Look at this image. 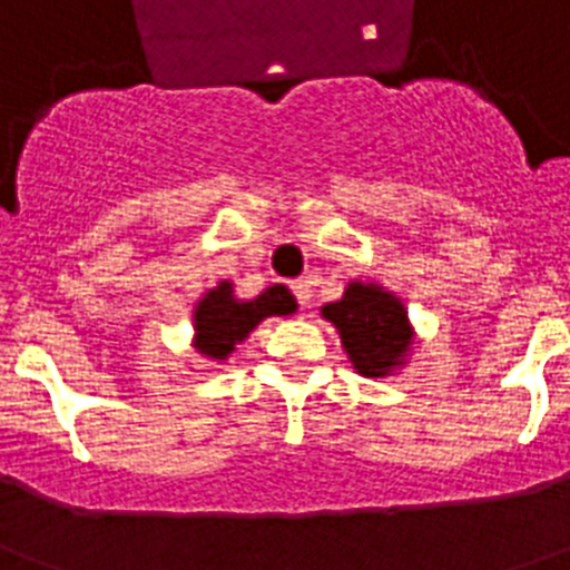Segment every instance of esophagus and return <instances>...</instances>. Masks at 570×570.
Returning <instances> with one entry per match:
<instances>
[{
  "mask_svg": "<svg viewBox=\"0 0 570 570\" xmlns=\"http://www.w3.org/2000/svg\"><path fill=\"white\" fill-rule=\"evenodd\" d=\"M291 291H294L296 302H299V308H308L311 305V279H305V276H302V279L291 282Z\"/></svg>",
  "mask_w": 570,
  "mask_h": 570,
  "instance_id": "obj_1",
  "label": "esophagus"
}]
</instances>
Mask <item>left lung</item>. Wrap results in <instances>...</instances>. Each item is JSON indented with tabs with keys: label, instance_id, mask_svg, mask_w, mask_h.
Returning a JSON list of instances; mask_svg holds the SVG:
<instances>
[{
	"label": "left lung",
	"instance_id": "1",
	"mask_svg": "<svg viewBox=\"0 0 570 570\" xmlns=\"http://www.w3.org/2000/svg\"><path fill=\"white\" fill-rule=\"evenodd\" d=\"M336 325L354 367L365 376L387 374L411 345L405 308L376 285H347L340 302L322 308Z\"/></svg>",
	"mask_w": 570,
	"mask_h": 570
}]
</instances>
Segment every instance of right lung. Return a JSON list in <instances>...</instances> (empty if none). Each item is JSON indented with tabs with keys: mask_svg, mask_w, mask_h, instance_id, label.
I'll list each match as a JSON object with an SVG mask.
<instances>
[{
	"mask_svg": "<svg viewBox=\"0 0 570 570\" xmlns=\"http://www.w3.org/2000/svg\"><path fill=\"white\" fill-rule=\"evenodd\" d=\"M296 311V302L285 285H274V288L262 291L256 299L236 302L230 296V285L223 282L219 288L210 291L199 308H196V342L199 351L214 360H225L234 351L236 342H242L250 331L259 325L265 316H282Z\"/></svg>",
	"mask_w": 570,
	"mask_h": 570,
	"instance_id": "right-lung-1",
	"label": "right lung"
}]
</instances>
